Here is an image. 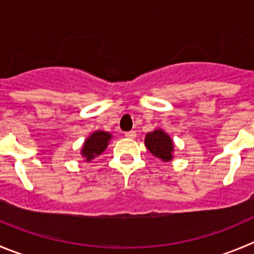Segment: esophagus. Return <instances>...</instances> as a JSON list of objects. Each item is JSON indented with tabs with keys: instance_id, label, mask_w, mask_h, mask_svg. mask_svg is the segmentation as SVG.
<instances>
[{
	"instance_id": "1",
	"label": "esophagus",
	"mask_w": 254,
	"mask_h": 254,
	"mask_svg": "<svg viewBox=\"0 0 254 254\" xmlns=\"http://www.w3.org/2000/svg\"><path fill=\"white\" fill-rule=\"evenodd\" d=\"M136 131H129V132H126L125 136L127 137V138H134L136 137Z\"/></svg>"
}]
</instances>
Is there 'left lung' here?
Returning a JSON list of instances; mask_svg holds the SVG:
<instances>
[{
  "instance_id": "left-lung-1",
  "label": "left lung",
  "mask_w": 254,
  "mask_h": 254,
  "mask_svg": "<svg viewBox=\"0 0 254 254\" xmlns=\"http://www.w3.org/2000/svg\"><path fill=\"white\" fill-rule=\"evenodd\" d=\"M144 144H146L147 149L161 161H172L175 146H173V141L171 139V137L163 129L158 128L147 133L146 138H144Z\"/></svg>"
}]
</instances>
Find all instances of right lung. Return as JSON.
<instances>
[{
  "instance_id": "add662e5",
  "label": "right lung",
  "mask_w": 254,
  "mask_h": 254,
  "mask_svg": "<svg viewBox=\"0 0 254 254\" xmlns=\"http://www.w3.org/2000/svg\"><path fill=\"white\" fill-rule=\"evenodd\" d=\"M112 138V134L105 131L93 132L88 138L84 141L81 149V156L86 162H91L96 157L100 156L108 146V142Z\"/></svg>"
}]
</instances>
